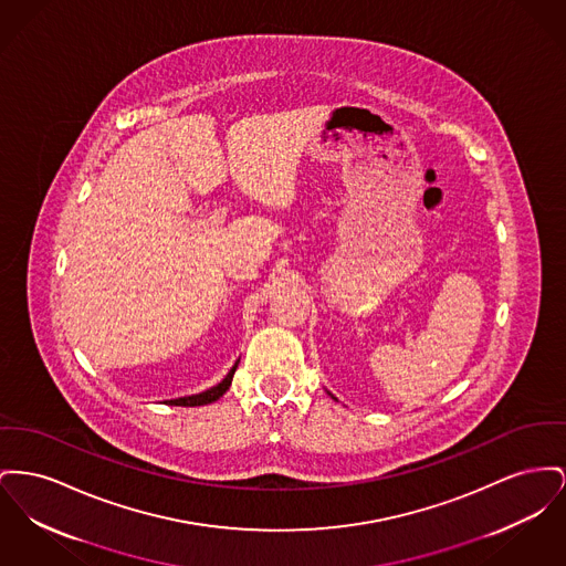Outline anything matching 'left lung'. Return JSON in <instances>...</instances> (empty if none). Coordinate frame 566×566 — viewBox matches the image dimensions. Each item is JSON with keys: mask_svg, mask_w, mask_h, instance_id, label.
<instances>
[{"mask_svg": "<svg viewBox=\"0 0 566 566\" xmlns=\"http://www.w3.org/2000/svg\"><path fill=\"white\" fill-rule=\"evenodd\" d=\"M327 394H329V391H327ZM329 396H332V394H329ZM332 398H333V396H332ZM333 399H335V398H333Z\"/></svg>", "mask_w": 566, "mask_h": 566, "instance_id": "obj_1", "label": "left lung"}]
</instances>
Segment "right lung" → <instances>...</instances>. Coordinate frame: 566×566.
Masks as SVG:
<instances>
[{
	"instance_id": "add662e5",
	"label": "right lung",
	"mask_w": 566,
	"mask_h": 566,
	"mask_svg": "<svg viewBox=\"0 0 566 566\" xmlns=\"http://www.w3.org/2000/svg\"><path fill=\"white\" fill-rule=\"evenodd\" d=\"M237 366H239V359L234 361V366L231 367V371H229V374H227V376H224L216 387H211V389H207V391H202V394H197V396L167 399L168 406H205V403H211V401L222 398V396L229 391L231 382H233V374Z\"/></svg>"
}]
</instances>
